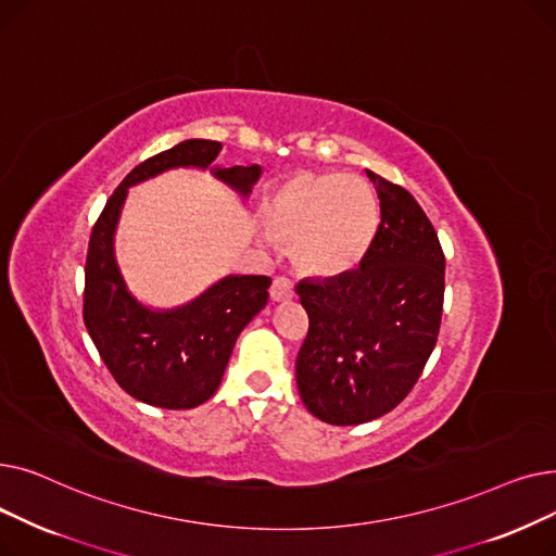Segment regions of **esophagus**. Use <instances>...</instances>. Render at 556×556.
Returning <instances> with one entry per match:
<instances>
[{"label": "esophagus", "mask_w": 556, "mask_h": 556, "mask_svg": "<svg viewBox=\"0 0 556 556\" xmlns=\"http://www.w3.org/2000/svg\"><path fill=\"white\" fill-rule=\"evenodd\" d=\"M293 295H295V288H293V281H290L288 277H275L273 279V286H270L273 302H283V300H290Z\"/></svg>", "instance_id": "34e87169"}]
</instances>
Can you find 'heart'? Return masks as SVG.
Instances as JSON below:
<instances>
[{
    "instance_id": "obj_1",
    "label": "heart",
    "mask_w": 556,
    "mask_h": 556,
    "mask_svg": "<svg viewBox=\"0 0 556 556\" xmlns=\"http://www.w3.org/2000/svg\"><path fill=\"white\" fill-rule=\"evenodd\" d=\"M266 218L277 241L295 243L306 273L336 277L361 266L381 212L367 180L338 170H304L270 195ZM270 233H263V241H270Z\"/></svg>"
}]
</instances>
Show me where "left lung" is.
<instances>
[{"mask_svg": "<svg viewBox=\"0 0 556 556\" xmlns=\"http://www.w3.org/2000/svg\"><path fill=\"white\" fill-rule=\"evenodd\" d=\"M381 225L361 268L295 288L308 313L298 354V390L308 413L331 426L383 417L415 383L440 336L444 252L419 202L367 170Z\"/></svg>", "mask_w": 556, "mask_h": 556, "instance_id": "left-lung-1", "label": "left lung"}]
</instances>
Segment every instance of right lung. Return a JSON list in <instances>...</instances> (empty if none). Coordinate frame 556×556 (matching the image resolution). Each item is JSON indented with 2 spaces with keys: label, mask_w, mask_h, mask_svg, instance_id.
Here are the masks:
<instances>
[{
  "label": "right lung",
  "mask_w": 556,
  "mask_h": 556,
  "mask_svg": "<svg viewBox=\"0 0 556 556\" xmlns=\"http://www.w3.org/2000/svg\"><path fill=\"white\" fill-rule=\"evenodd\" d=\"M220 149V141L187 139L137 164L108 198L87 248L83 293L87 333L119 388L166 410H189L214 396L233 342L268 302L270 277L229 275L185 306L153 311L135 300L116 266L114 229L128 187L168 168H212L218 180L248 195L261 166H212Z\"/></svg>",
  "instance_id": "add662e5"
}]
</instances>
